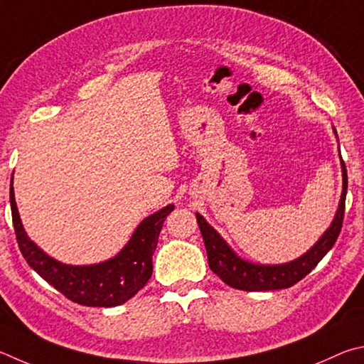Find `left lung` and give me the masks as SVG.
<instances>
[{
    "mask_svg": "<svg viewBox=\"0 0 364 364\" xmlns=\"http://www.w3.org/2000/svg\"><path fill=\"white\" fill-rule=\"evenodd\" d=\"M342 172H343V190L339 203V209L320 241L304 254L297 260L283 265H256L241 260L233 254L230 247L227 246L220 235L208 224V222L196 214V222L200 225V232L205 241L208 252V264L211 270L218 275L222 282L232 286L235 289L241 291H272V289H284L291 288L292 284L301 282L304 277L315 269L318 262L326 256L328 251L334 246L337 237L342 230L343 213H346V196H347V169L342 159Z\"/></svg>",
    "mask_w": 364,
    "mask_h": 364,
    "instance_id": "obj_1",
    "label": "left lung"
}]
</instances>
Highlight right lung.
I'll return each mask as SVG.
<instances>
[{
    "label": "right lung",
    "mask_w": 364,
    "mask_h": 364,
    "mask_svg": "<svg viewBox=\"0 0 364 364\" xmlns=\"http://www.w3.org/2000/svg\"><path fill=\"white\" fill-rule=\"evenodd\" d=\"M9 200L17 245L27 264L70 301L86 307H117L144 288L151 277V257L163 222L174 211V206L169 205L142 220L127 246L112 260L99 265L73 267L50 259L28 240L18 218L12 186Z\"/></svg>",
    "instance_id": "obj_1"
}]
</instances>
